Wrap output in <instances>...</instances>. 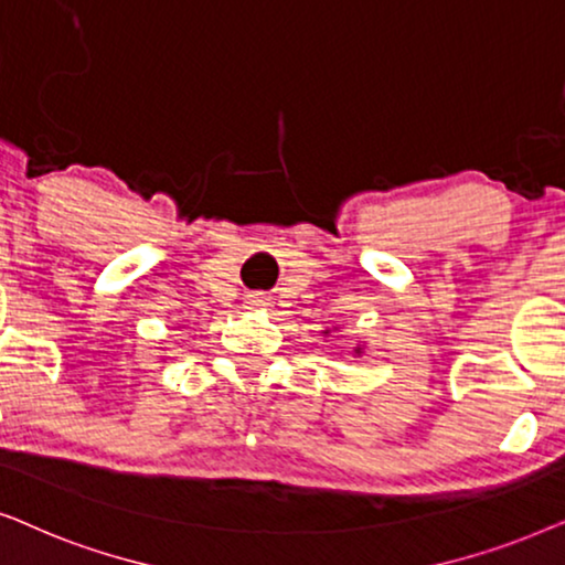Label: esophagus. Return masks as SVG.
<instances>
[{"mask_svg": "<svg viewBox=\"0 0 565 565\" xmlns=\"http://www.w3.org/2000/svg\"><path fill=\"white\" fill-rule=\"evenodd\" d=\"M247 305L250 307H268L266 295H247Z\"/></svg>", "mask_w": 565, "mask_h": 565, "instance_id": "esophagus-1", "label": "esophagus"}]
</instances>
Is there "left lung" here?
Returning a JSON list of instances; mask_svg holds the SVG:
<instances>
[{"label": "left lung", "mask_w": 565, "mask_h": 565, "mask_svg": "<svg viewBox=\"0 0 565 565\" xmlns=\"http://www.w3.org/2000/svg\"><path fill=\"white\" fill-rule=\"evenodd\" d=\"M330 330H322V335H328ZM353 353H356V356H361V353H364V349H361V345L356 343V349H353Z\"/></svg>", "instance_id": "1"}]
</instances>
